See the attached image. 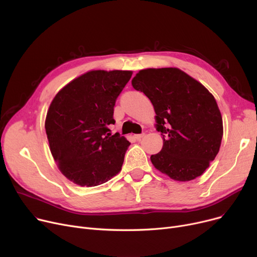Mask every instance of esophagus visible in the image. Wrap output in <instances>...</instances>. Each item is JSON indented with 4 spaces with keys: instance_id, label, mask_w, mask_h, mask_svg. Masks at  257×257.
<instances>
[{
    "instance_id": "esophagus-1",
    "label": "esophagus",
    "mask_w": 257,
    "mask_h": 257,
    "mask_svg": "<svg viewBox=\"0 0 257 257\" xmlns=\"http://www.w3.org/2000/svg\"><path fill=\"white\" fill-rule=\"evenodd\" d=\"M144 136H145V133H142V134H136V136H134V139L138 140V141H140L142 138H144Z\"/></svg>"
}]
</instances>
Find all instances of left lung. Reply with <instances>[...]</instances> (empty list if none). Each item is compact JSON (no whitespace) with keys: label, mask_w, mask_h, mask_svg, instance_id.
<instances>
[{"label":"left lung","mask_w":257,"mask_h":257,"mask_svg":"<svg viewBox=\"0 0 257 257\" xmlns=\"http://www.w3.org/2000/svg\"><path fill=\"white\" fill-rule=\"evenodd\" d=\"M150 99L164 146L151 155L153 166L174 180L201 176L219 153L223 119L214 97L177 67L146 69L132 79Z\"/></svg>","instance_id":"left-lung-1"}]
</instances>
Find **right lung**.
I'll return each mask as SVG.
<instances>
[{"label":"right lung","mask_w":257,"mask_h":257,"mask_svg":"<svg viewBox=\"0 0 257 257\" xmlns=\"http://www.w3.org/2000/svg\"><path fill=\"white\" fill-rule=\"evenodd\" d=\"M131 71H90L66 84L46 117L51 153L64 176L81 186H96L120 171L130 146L111 134L115 101Z\"/></svg>","instance_id":"add662e5"}]
</instances>
